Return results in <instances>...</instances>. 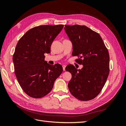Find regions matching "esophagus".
<instances>
[{
    "label": "esophagus",
    "mask_w": 126,
    "mask_h": 126,
    "mask_svg": "<svg viewBox=\"0 0 126 126\" xmlns=\"http://www.w3.org/2000/svg\"><path fill=\"white\" fill-rule=\"evenodd\" d=\"M63 70L65 71V68H66V66L64 64H63Z\"/></svg>",
    "instance_id": "esophagus-1"
}]
</instances>
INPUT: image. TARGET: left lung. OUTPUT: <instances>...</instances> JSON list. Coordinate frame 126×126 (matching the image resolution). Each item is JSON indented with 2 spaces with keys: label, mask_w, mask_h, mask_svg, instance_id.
Here are the masks:
<instances>
[{
  "label": "left lung",
  "mask_w": 126,
  "mask_h": 126,
  "mask_svg": "<svg viewBox=\"0 0 126 126\" xmlns=\"http://www.w3.org/2000/svg\"><path fill=\"white\" fill-rule=\"evenodd\" d=\"M64 30L73 46L72 55L77 56L76 63L83 65L80 70L72 64L66 67L72 75L68 88L79 100H92L99 94L108 77V50L99 34L86 26L65 25Z\"/></svg>",
  "instance_id": "left-lung-1"
}]
</instances>
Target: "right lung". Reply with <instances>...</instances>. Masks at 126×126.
I'll return each mask as SVG.
<instances>
[{"mask_svg":"<svg viewBox=\"0 0 126 126\" xmlns=\"http://www.w3.org/2000/svg\"><path fill=\"white\" fill-rule=\"evenodd\" d=\"M63 26L35 27L27 32L18 42L13 58L15 74L22 89L30 97L40 98L47 95L62 73V66L47 63L44 54L50 52L53 41Z\"/></svg>","mask_w":126,"mask_h":126,"instance_id":"add662e5","label":"right lung"}]
</instances>
